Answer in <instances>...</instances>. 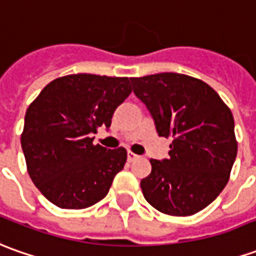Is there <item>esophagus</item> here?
Wrapping results in <instances>:
<instances>
[{"instance_id":"obj_1","label":"esophagus","mask_w":256,"mask_h":256,"mask_svg":"<svg viewBox=\"0 0 256 256\" xmlns=\"http://www.w3.org/2000/svg\"><path fill=\"white\" fill-rule=\"evenodd\" d=\"M137 158H140L137 154H134V152H132V151H128V162H133V161H136Z\"/></svg>"}]
</instances>
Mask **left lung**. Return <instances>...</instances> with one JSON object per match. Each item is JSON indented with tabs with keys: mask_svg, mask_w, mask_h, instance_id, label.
Listing matches in <instances>:
<instances>
[{
	"mask_svg": "<svg viewBox=\"0 0 256 256\" xmlns=\"http://www.w3.org/2000/svg\"><path fill=\"white\" fill-rule=\"evenodd\" d=\"M158 134L171 137L170 157L150 160L142 179L146 200L168 216H192L208 206L230 179L238 142L230 108L206 82L178 72L132 78Z\"/></svg>",
	"mask_w": 256,
	"mask_h": 256,
	"instance_id": "8db88e82",
	"label": "left lung"
}]
</instances>
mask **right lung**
<instances>
[{
  "label": "right lung",
  "instance_id": "add662e5",
  "mask_svg": "<svg viewBox=\"0 0 256 256\" xmlns=\"http://www.w3.org/2000/svg\"><path fill=\"white\" fill-rule=\"evenodd\" d=\"M132 78L71 74L48 82L29 105L20 144L28 174L42 194L62 208H86L105 198L128 151L94 144L110 128Z\"/></svg>",
  "mask_w": 256,
  "mask_h": 256
}]
</instances>
